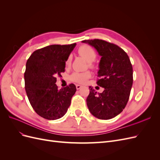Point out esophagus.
<instances>
[{
  "label": "esophagus",
  "instance_id": "34e87169",
  "mask_svg": "<svg viewBox=\"0 0 160 160\" xmlns=\"http://www.w3.org/2000/svg\"><path fill=\"white\" fill-rule=\"evenodd\" d=\"M81 88H82V86H81V85H78V84L76 85V88H77V90H78V89H80Z\"/></svg>",
  "mask_w": 160,
  "mask_h": 160
}]
</instances>
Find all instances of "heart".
Returning a JSON list of instances; mask_svg holds the SVG:
<instances>
[{"mask_svg":"<svg viewBox=\"0 0 160 160\" xmlns=\"http://www.w3.org/2000/svg\"><path fill=\"white\" fill-rule=\"evenodd\" d=\"M78 53L83 58L86 59V61L89 62V65H91V62H93L97 57L96 52L89 45H82L78 49ZM71 56L69 55L65 61V65H69L71 64ZM91 77V73L89 71H86L83 72H75L72 73L70 79L71 81L75 82V83H84L86 82L89 77Z\"/></svg>","mask_w":160,"mask_h":160,"instance_id":"b5f03b06","label":"heart"}]
</instances>
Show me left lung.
I'll use <instances>...</instances> for the list:
<instances>
[{
	"mask_svg": "<svg viewBox=\"0 0 160 160\" xmlns=\"http://www.w3.org/2000/svg\"><path fill=\"white\" fill-rule=\"evenodd\" d=\"M82 42L93 47L101 57L97 84L104 88L102 93H98L90 86L87 105L97 118H113L125 108L132 89L133 68L129 58L122 48L113 43L100 39Z\"/></svg>",
	"mask_w": 160,
	"mask_h": 160,
	"instance_id": "obj_1",
	"label": "left lung"
}]
</instances>
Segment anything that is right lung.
Returning a JSON list of instances; mask_svg holds the SVG:
<instances>
[{
  "label": "right lung",
  "instance_id": "obj_1",
  "mask_svg": "<svg viewBox=\"0 0 160 160\" xmlns=\"http://www.w3.org/2000/svg\"><path fill=\"white\" fill-rule=\"evenodd\" d=\"M76 43L52 45L34 51L28 58L25 72V91L35 112L49 120L62 118L76 92L74 84L58 89L57 75L65 71V61Z\"/></svg>",
  "mask_w": 160,
  "mask_h": 160
}]
</instances>
